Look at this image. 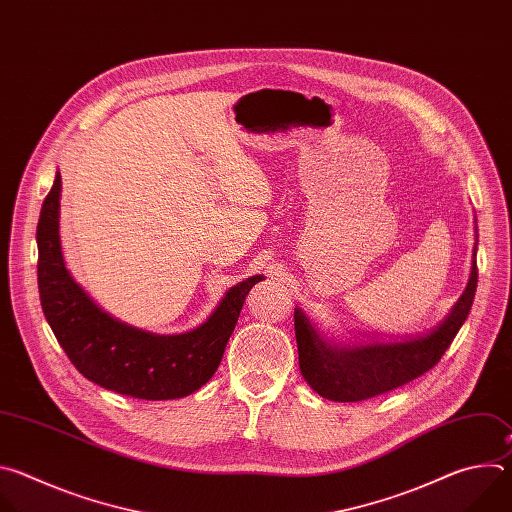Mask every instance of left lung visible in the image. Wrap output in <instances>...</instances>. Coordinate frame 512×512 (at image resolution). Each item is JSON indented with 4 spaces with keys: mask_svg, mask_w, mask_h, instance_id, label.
<instances>
[{
    "mask_svg": "<svg viewBox=\"0 0 512 512\" xmlns=\"http://www.w3.org/2000/svg\"><path fill=\"white\" fill-rule=\"evenodd\" d=\"M478 231V229H476ZM478 283L476 247L468 287L448 320L425 338L360 348L328 346L302 310L294 312L300 371L324 399L338 403L367 401L411 383L433 369L466 322Z\"/></svg>",
    "mask_w": 512,
    "mask_h": 512,
    "instance_id": "8db88e82",
    "label": "left lung"
}]
</instances>
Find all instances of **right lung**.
<instances>
[{
  "instance_id": "obj_1",
  "label": "right lung",
  "mask_w": 512,
  "mask_h": 512,
  "mask_svg": "<svg viewBox=\"0 0 512 512\" xmlns=\"http://www.w3.org/2000/svg\"><path fill=\"white\" fill-rule=\"evenodd\" d=\"M60 174L42 202L38 291L44 316L75 369L89 381L135 399H178L198 391L221 364L245 298L263 277L227 291L214 314L196 330L158 336L105 314L64 267L58 237Z\"/></svg>"
}]
</instances>
